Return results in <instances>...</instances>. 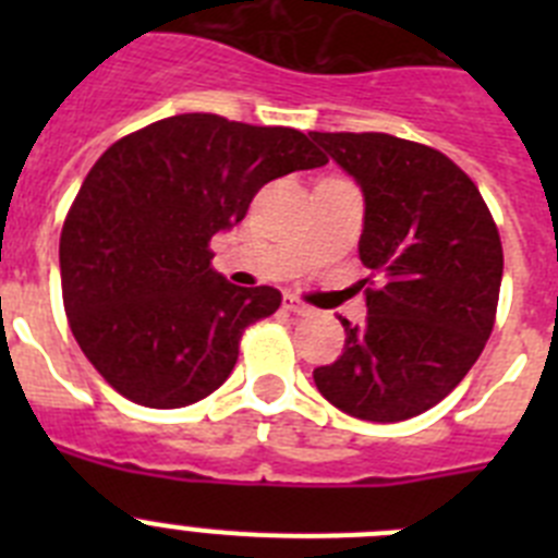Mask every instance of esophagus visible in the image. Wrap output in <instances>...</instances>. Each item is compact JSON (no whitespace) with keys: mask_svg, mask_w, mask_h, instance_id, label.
<instances>
[{"mask_svg":"<svg viewBox=\"0 0 558 558\" xmlns=\"http://www.w3.org/2000/svg\"><path fill=\"white\" fill-rule=\"evenodd\" d=\"M284 310H290L293 315H313V307L304 304L302 299H295V295H284Z\"/></svg>","mask_w":558,"mask_h":558,"instance_id":"obj_1","label":"esophagus"}]
</instances>
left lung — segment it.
Returning <instances> with one entry per match:
<instances>
[{
    "label": "left lung",
    "mask_w": 558,
    "mask_h": 558,
    "mask_svg": "<svg viewBox=\"0 0 558 558\" xmlns=\"http://www.w3.org/2000/svg\"><path fill=\"white\" fill-rule=\"evenodd\" d=\"M366 201L360 263L374 276L366 322L313 372L349 416L402 422L466 377L495 327L502 245L489 206L445 153L391 133H310Z\"/></svg>",
    "instance_id": "1"
}]
</instances>
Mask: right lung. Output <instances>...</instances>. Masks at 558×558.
<instances>
[{"mask_svg":"<svg viewBox=\"0 0 558 558\" xmlns=\"http://www.w3.org/2000/svg\"><path fill=\"white\" fill-rule=\"evenodd\" d=\"M327 161L295 128L218 113L167 117L102 153L63 220L61 288L72 335L113 391L184 408L223 386L245 327L282 293L231 284L209 240L268 181Z\"/></svg>","mask_w":558,"mask_h":558,"instance_id":"right-lung-1","label":"right lung"}]
</instances>
